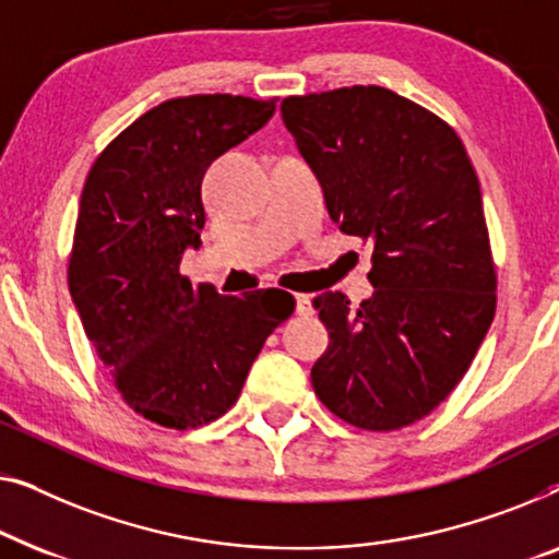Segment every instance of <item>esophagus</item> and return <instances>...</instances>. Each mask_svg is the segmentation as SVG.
<instances>
[{
  "instance_id": "obj_1",
  "label": "esophagus",
  "mask_w": 559,
  "mask_h": 559,
  "mask_svg": "<svg viewBox=\"0 0 559 559\" xmlns=\"http://www.w3.org/2000/svg\"><path fill=\"white\" fill-rule=\"evenodd\" d=\"M296 313H298V317H311V313H313V309H311V296L296 294Z\"/></svg>"
}]
</instances>
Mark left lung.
Here are the masks:
<instances>
[{
    "mask_svg": "<svg viewBox=\"0 0 559 559\" xmlns=\"http://www.w3.org/2000/svg\"><path fill=\"white\" fill-rule=\"evenodd\" d=\"M281 116L329 217L372 242V296L313 298L329 332L313 392L349 426H411L451 395L497 311L474 164L451 126L380 85L283 98Z\"/></svg>",
    "mask_w": 559,
    "mask_h": 559,
    "instance_id": "left-lung-1",
    "label": "left lung"
}]
</instances>
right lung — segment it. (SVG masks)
<instances>
[{
	"instance_id": "obj_1",
	"label": "right lung",
	"mask_w": 559,
	"mask_h": 559,
	"mask_svg": "<svg viewBox=\"0 0 559 559\" xmlns=\"http://www.w3.org/2000/svg\"><path fill=\"white\" fill-rule=\"evenodd\" d=\"M276 98L187 96L139 116L85 179L68 286L123 403L164 428L217 420L273 329L296 309L281 288L223 296L179 273L202 246V179L263 129Z\"/></svg>"
}]
</instances>
